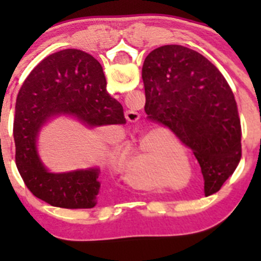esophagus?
<instances>
[{"label":"esophagus","mask_w":261,"mask_h":261,"mask_svg":"<svg viewBox=\"0 0 261 261\" xmlns=\"http://www.w3.org/2000/svg\"><path fill=\"white\" fill-rule=\"evenodd\" d=\"M125 117L126 120L130 121V122H135V121H138L139 118H140V114L139 112H136L135 110H127V111L125 112Z\"/></svg>","instance_id":"34e87169"}]
</instances>
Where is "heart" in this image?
<instances>
[{
    "mask_svg": "<svg viewBox=\"0 0 261 261\" xmlns=\"http://www.w3.org/2000/svg\"><path fill=\"white\" fill-rule=\"evenodd\" d=\"M162 152L156 146L151 145L150 140H141L134 149L130 159L125 167V177L130 183L135 186H145L143 184L144 178L155 165H158Z\"/></svg>",
    "mask_w": 261,
    "mask_h": 261,
    "instance_id": "heart-1",
    "label": "heart"
}]
</instances>
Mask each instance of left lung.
Segmentation results:
<instances>
[{
  "label": "left lung",
  "instance_id": "left-lung-1",
  "mask_svg": "<svg viewBox=\"0 0 261 261\" xmlns=\"http://www.w3.org/2000/svg\"><path fill=\"white\" fill-rule=\"evenodd\" d=\"M145 112L169 127L198 160L204 194L211 196L241 159V125L230 86L196 50L154 49L144 60Z\"/></svg>",
  "mask_w": 261,
  "mask_h": 261
}]
</instances>
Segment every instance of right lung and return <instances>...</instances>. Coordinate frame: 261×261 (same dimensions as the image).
Masks as SVG:
<instances>
[{"mask_svg": "<svg viewBox=\"0 0 261 261\" xmlns=\"http://www.w3.org/2000/svg\"><path fill=\"white\" fill-rule=\"evenodd\" d=\"M101 64L91 54L64 49L30 72L18 92L14 121L16 165L29 191L60 208H93L101 189L99 168L50 172L39 155L40 131L62 116L86 127L126 123L123 109L106 89Z\"/></svg>", "mask_w": 261, "mask_h": 261, "instance_id": "obj_1", "label": "right lung"}]
</instances>
